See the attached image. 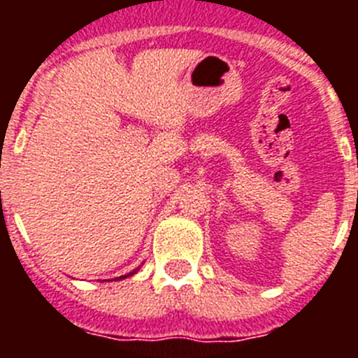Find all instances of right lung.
Returning a JSON list of instances; mask_svg holds the SVG:
<instances>
[{
    "mask_svg": "<svg viewBox=\"0 0 358 358\" xmlns=\"http://www.w3.org/2000/svg\"><path fill=\"white\" fill-rule=\"evenodd\" d=\"M134 273H136V271H134ZM134 273H131V274H125V276H120V280H122V278H127V276H132V274H134Z\"/></svg>",
    "mask_w": 358,
    "mask_h": 358,
    "instance_id": "obj_1",
    "label": "right lung"
}]
</instances>
